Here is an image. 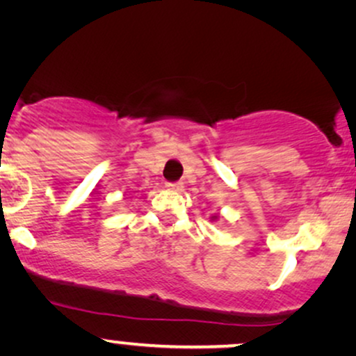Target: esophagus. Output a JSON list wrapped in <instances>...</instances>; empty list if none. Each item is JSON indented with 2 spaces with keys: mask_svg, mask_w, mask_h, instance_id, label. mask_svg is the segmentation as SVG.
<instances>
[{
  "mask_svg": "<svg viewBox=\"0 0 356 356\" xmlns=\"http://www.w3.org/2000/svg\"><path fill=\"white\" fill-rule=\"evenodd\" d=\"M165 187H168L169 191H182L184 184L182 182H168L165 184Z\"/></svg>",
  "mask_w": 356,
  "mask_h": 356,
  "instance_id": "34e87169",
  "label": "esophagus"
}]
</instances>
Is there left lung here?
Instances as JSON below:
<instances>
[{
  "label": "left lung",
  "instance_id": "left-lung-1",
  "mask_svg": "<svg viewBox=\"0 0 356 356\" xmlns=\"http://www.w3.org/2000/svg\"><path fill=\"white\" fill-rule=\"evenodd\" d=\"M210 220H211V222H217V220H218V215H211Z\"/></svg>",
  "mask_w": 356,
  "mask_h": 356
}]
</instances>
